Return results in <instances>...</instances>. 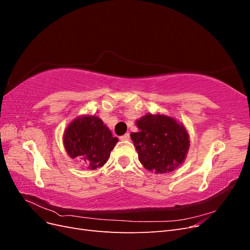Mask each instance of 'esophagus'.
<instances>
[{"label": "esophagus", "instance_id": "obj_1", "mask_svg": "<svg viewBox=\"0 0 250 250\" xmlns=\"http://www.w3.org/2000/svg\"><path fill=\"white\" fill-rule=\"evenodd\" d=\"M129 139H130V134L129 133H126V134L122 135V137H120L121 141H128Z\"/></svg>", "mask_w": 250, "mask_h": 250}]
</instances>
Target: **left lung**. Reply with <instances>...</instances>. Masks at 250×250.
<instances>
[{
  "instance_id": "obj_1",
  "label": "left lung",
  "mask_w": 250,
  "mask_h": 250,
  "mask_svg": "<svg viewBox=\"0 0 250 250\" xmlns=\"http://www.w3.org/2000/svg\"><path fill=\"white\" fill-rule=\"evenodd\" d=\"M137 126L140 131L130 137L145 169L165 174L185 162L190 140L183 124L169 116L147 113L137 121Z\"/></svg>"
}]
</instances>
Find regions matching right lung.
<instances>
[{"mask_svg":"<svg viewBox=\"0 0 250 250\" xmlns=\"http://www.w3.org/2000/svg\"><path fill=\"white\" fill-rule=\"evenodd\" d=\"M119 142L97 116H81L69 124L63 134V145L71 158L83 160L89 170L107 162L110 151Z\"/></svg>","mask_w":250,"mask_h":250,"instance_id":"add662e5","label":"right lung"}]
</instances>
